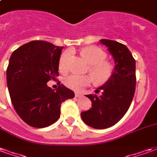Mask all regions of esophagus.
I'll return each mask as SVG.
<instances>
[{"mask_svg": "<svg viewBox=\"0 0 157 157\" xmlns=\"http://www.w3.org/2000/svg\"><path fill=\"white\" fill-rule=\"evenodd\" d=\"M75 98H80V97H82V93H81V92H75Z\"/></svg>", "mask_w": 157, "mask_h": 157, "instance_id": "esophagus-1", "label": "esophagus"}]
</instances>
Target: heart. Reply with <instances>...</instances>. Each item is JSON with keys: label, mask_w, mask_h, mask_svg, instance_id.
I'll return each instance as SVG.
<instances>
[{"label": "heart", "mask_w": 157, "mask_h": 157, "mask_svg": "<svg viewBox=\"0 0 157 157\" xmlns=\"http://www.w3.org/2000/svg\"><path fill=\"white\" fill-rule=\"evenodd\" d=\"M81 54L90 65V72L93 76L95 82L98 84H102L108 82L113 74L112 65L109 62L105 61L106 54L101 48L98 47H86L82 48ZM71 55V50L65 51L59 58V66L61 71H66L69 67V60ZM92 82L91 75H71L65 79V85L68 88L80 92L82 89L89 86Z\"/></svg>", "instance_id": "b5f03b06"}]
</instances>
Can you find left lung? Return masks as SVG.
<instances>
[{
  "label": "left lung",
  "mask_w": 157,
  "mask_h": 157,
  "mask_svg": "<svg viewBox=\"0 0 157 157\" xmlns=\"http://www.w3.org/2000/svg\"><path fill=\"white\" fill-rule=\"evenodd\" d=\"M114 60L113 74L104 85L98 88L102 95H86L92 108L81 113L86 124L98 129L111 127L121 119L128 111L135 95L136 77L135 60L128 48L118 42L101 39Z\"/></svg>",
  "instance_id": "8db88e82"
}]
</instances>
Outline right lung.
<instances>
[{
    "label": "right lung",
    "mask_w": 157,
    "mask_h": 157,
    "mask_svg": "<svg viewBox=\"0 0 157 157\" xmlns=\"http://www.w3.org/2000/svg\"><path fill=\"white\" fill-rule=\"evenodd\" d=\"M63 47L34 40L22 45L11 55L6 82L13 107L19 117L35 128L53 124L60 116L63 102L75 97L61 84L50 88L47 82L59 75Z\"/></svg>",
    "instance_id": "obj_1"
}]
</instances>
